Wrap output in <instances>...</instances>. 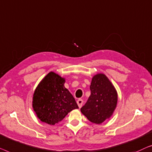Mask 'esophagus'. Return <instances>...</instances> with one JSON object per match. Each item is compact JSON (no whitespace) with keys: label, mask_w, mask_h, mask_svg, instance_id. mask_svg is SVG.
Masks as SVG:
<instances>
[{"label":"esophagus","mask_w":152,"mask_h":152,"mask_svg":"<svg viewBox=\"0 0 152 152\" xmlns=\"http://www.w3.org/2000/svg\"><path fill=\"white\" fill-rule=\"evenodd\" d=\"M83 103V100L82 99H78L77 100V104H78L79 108H80L81 107H82Z\"/></svg>","instance_id":"34e87169"}]
</instances>
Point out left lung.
<instances>
[{"instance_id":"1","label":"left lung","mask_w":152,"mask_h":152,"mask_svg":"<svg viewBox=\"0 0 152 152\" xmlns=\"http://www.w3.org/2000/svg\"><path fill=\"white\" fill-rule=\"evenodd\" d=\"M90 91V96L80 111L91 123L100 124L114 112L118 100L117 92L107 77L102 74L93 77Z\"/></svg>"}]
</instances>
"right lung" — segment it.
<instances>
[{
    "label": "right lung",
    "instance_id": "right-lung-1",
    "mask_svg": "<svg viewBox=\"0 0 152 152\" xmlns=\"http://www.w3.org/2000/svg\"><path fill=\"white\" fill-rule=\"evenodd\" d=\"M65 79L50 72L34 91L33 108L40 121L55 125L78 106L72 94L64 86Z\"/></svg>",
    "mask_w": 152,
    "mask_h": 152
}]
</instances>
